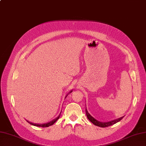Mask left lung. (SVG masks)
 Returning a JSON list of instances; mask_svg holds the SVG:
<instances>
[{
  "label": "left lung",
  "instance_id": "8db88e82",
  "mask_svg": "<svg viewBox=\"0 0 146 146\" xmlns=\"http://www.w3.org/2000/svg\"><path fill=\"white\" fill-rule=\"evenodd\" d=\"M85 106H86V105H85ZM85 112H86V115L87 116L88 119H89L90 121L94 124V125L99 126V127H108V126H111V125H113V124H115L116 123L119 122V121H121L123 118V117H121V118H119L118 119H115V120L111 121L101 122V121H99L95 119L93 116H91L90 115V113L88 112L87 108H85Z\"/></svg>",
  "mask_w": 146,
  "mask_h": 146
}]
</instances>
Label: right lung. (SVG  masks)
Instances as JSON below:
<instances>
[{
    "mask_svg": "<svg viewBox=\"0 0 146 146\" xmlns=\"http://www.w3.org/2000/svg\"><path fill=\"white\" fill-rule=\"evenodd\" d=\"M72 91L71 90L70 92H69V94L70 93H71V92H72ZM68 95V94L67 95V96ZM66 96V97H67ZM61 112L60 113V114H59V115L57 117V118H56L55 119H52V121H49V122H48V123H44V124H35V123H31V122H29L28 121H27V122L28 123H29L30 124H31V125H33V126H38V127H49V126H51V125H52L53 124H54L57 120H58L59 118V117H60V115H61Z\"/></svg>",
    "mask_w": 146,
    "mask_h": 146,
    "instance_id": "add662e5",
    "label": "right lung"
}]
</instances>
